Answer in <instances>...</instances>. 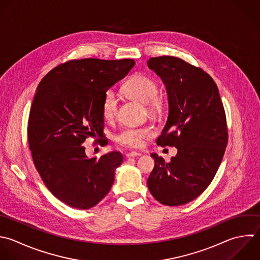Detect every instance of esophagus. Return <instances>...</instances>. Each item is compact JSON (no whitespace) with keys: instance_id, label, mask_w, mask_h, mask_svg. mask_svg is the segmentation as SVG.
Segmentation results:
<instances>
[{"instance_id":"34e87169","label":"esophagus","mask_w":260,"mask_h":260,"mask_svg":"<svg viewBox=\"0 0 260 260\" xmlns=\"http://www.w3.org/2000/svg\"><path fill=\"white\" fill-rule=\"evenodd\" d=\"M141 155L140 152H136V151H131V152H128L126 154L127 157H139Z\"/></svg>"}]
</instances>
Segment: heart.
<instances>
[{"instance_id":"heart-1","label":"heart","mask_w":260,"mask_h":260,"mask_svg":"<svg viewBox=\"0 0 260 260\" xmlns=\"http://www.w3.org/2000/svg\"><path fill=\"white\" fill-rule=\"evenodd\" d=\"M125 91L131 98L143 104H148L151 107H156L158 105V85L156 81L149 76H133L126 82ZM117 110L118 101L116 93L113 90H108L101 106L102 116L106 121H113L117 115ZM152 135L153 129L150 126H127L115 134V140L120 145L130 148H139L143 145L144 140Z\"/></svg>"}]
</instances>
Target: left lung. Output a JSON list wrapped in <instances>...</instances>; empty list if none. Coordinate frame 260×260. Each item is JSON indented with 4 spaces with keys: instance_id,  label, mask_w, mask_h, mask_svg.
I'll return each mask as SVG.
<instances>
[{
    "instance_id": "left-lung-1",
    "label": "left lung",
    "mask_w": 260,
    "mask_h": 260,
    "mask_svg": "<svg viewBox=\"0 0 260 260\" xmlns=\"http://www.w3.org/2000/svg\"><path fill=\"white\" fill-rule=\"evenodd\" d=\"M147 65L166 84L169 99L156 144L178 149L170 162L151 153L147 186L158 202L183 205L208 187L220 165L228 143L224 109L214 80L201 68L173 56L150 58Z\"/></svg>"
}]
</instances>
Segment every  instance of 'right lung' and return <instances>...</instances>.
Wrapping results in <instances>:
<instances>
[{"label": "right lung", "mask_w": 260, "mask_h": 260, "mask_svg": "<svg viewBox=\"0 0 260 260\" xmlns=\"http://www.w3.org/2000/svg\"><path fill=\"white\" fill-rule=\"evenodd\" d=\"M134 65L132 59L70 60L39 84L28 118L29 149L47 188L71 207L91 208L111 190L122 153L89 158L82 144L88 137L106 144L103 99Z\"/></svg>", "instance_id": "right-lung-1"}]
</instances>
